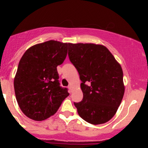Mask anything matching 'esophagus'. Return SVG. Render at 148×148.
<instances>
[{"label": "esophagus", "mask_w": 148, "mask_h": 148, "mask_svg": "<svg viewBox=\"0 0 148 148\" xmlns=\"http://www.w3.org/2000/svg\"><path fill=\"white\" fill-rule=\"evenodd\" d=\"M68 88L70 90V92H71V91H72V86H71V85H69V86H68Z\"/></svg>", "instance_id": "1"}]
</instances>
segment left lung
Here are the masks:
<instances>
[{"mask_svg":"<svg viewBox=\"0 0 148 148\" xmlns=\"http://www.w3.org/2000/svg\"><path fill=\"white\" fill-rule=\"evenodd\" d=\"M68 55L82 81L83 99L74 103L79 115L92 125L108 122L115 114L125 93L120 64L99 44H69Z\"/></svg>","mask_w":148,"mask_h":148,"instance_id":"1","label":"left lung"}]
</instances>
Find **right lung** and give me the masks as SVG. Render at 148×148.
<instances>
[{
  "label": "right lung",
  "instance_id": "obj_1",
  "mask_svg": "<svg viewBox=\"0 0 148 148\" xmlns=\"http://www.w3.org/2000/svg\"><path fill=\"white\" fill-rule=\"evenodd\" d=\"M69 44L53 40L36 44L19 62L15 95L21 111L31 120L49 118L69 95L68 89L60 86L56 69L65 60Z\"/></svg>",
  "mask_w": 148,
  "mask_h": 148
}]
</instances>
